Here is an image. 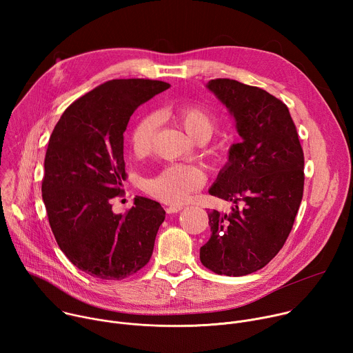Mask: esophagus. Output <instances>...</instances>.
<instances>
[{
  "label": "esophagus",
  "instance_id": "1",
  "mask_svg": "<svg viewBox=\"0 0 353 353\" xmlns=\"http://www.w3.org/2000/svg\"><path fill=\"white\" fill-rule=\"evenodd\" d=\"M183 210V207H168L166 208V212L168 214H177V212H180Z\"/></svg>",
  "mask_w": 353,
  "mask_h": 353
}]
</instances>
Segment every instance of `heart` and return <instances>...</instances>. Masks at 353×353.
Returning a JSON list of instances; mask_svg holds the SVG:
<instances>
[{
    "mask_svg": "<svg viewBox=\"0 0 353 353\" xmlns=\"http://www.w3.org/2000/svg\"><path fill=\"white\" fill-rule=\"evenodd\" d=\"M174 120L195 141L210 139L215 130V117L198 105L179 106L173 113ZM159 127V117L148 114L137 121L131 131L134 154L145 155L154 146ZM205 183V173L194 165H170L145 181V190L162 203L179 205L185 203L192 192Z\"/></svg>",
    "mask_w": 353,
    "mask_h": 353,
    "instance_id": "obj_1",
    "label": "heart"
}]
</instances>
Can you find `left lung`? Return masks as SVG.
I'll use <instances>...</instances> for the list:
<instances>
[{
    "label": "left lung",
    "instance_id": "1",
    "mask_svg": "<svg viewBox=\"0 0 353 353\" xmlns=\"http://www.w3.org/2000/svg\"><path fill=\"white\" fill-rule=\"evenodd\" d=\"M207 88L226 106L241 141L229 149L210 194L233 204L208 214L211 237L199 260L219 275L243 276L265 267L285 244L305 185V157L285 103L234 79Z\"/></svg>",
    "mask_w": 353,
    "mask_h": 353
}]
</instances>
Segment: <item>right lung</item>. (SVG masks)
<instances>
[{
	"label": "right lung",
	"mask_w": 353,
	"mask_h": 353,
	"mask_svg": "<svg viewBox=\"0 0 353 353\" xmlns=\"http://www.w3.org/2000/svg\"><path fill=\"white\" fill-rule=\"evenodd\" d=\"M170 85L112 79L67 108L50 137L41 183L43 203L59 247L81 271L124 279L148 264L166 212L135 196L127 214L113 199L125 179L124 131L138 106Z\"/></svg>",
	"instance_id": "1"
}]
</instances>
